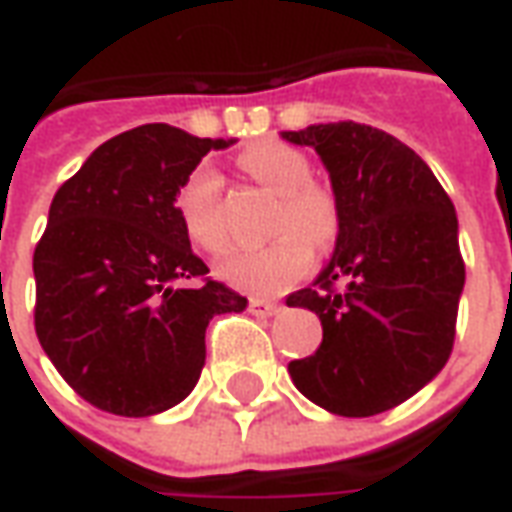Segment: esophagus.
<instances>
[{
    "mask_svg": "<svg viewBox=\"0 0 512 512\" xmlns=\"http://www.w3.org/2000/svg\"><path fill=\"white\" fill-rule=\"evenodd\" d=\"M282 310L277 301H268V299H252L249 301V312L252 315H260V318H271V315H277Z\"/></svg>",
    "mask_w": 512,
    "mask_h": 512,
    "instance_id": "1",
    "label": "esophagus"
}]
</instances>
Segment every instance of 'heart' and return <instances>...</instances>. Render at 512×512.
<instances>
[{"mask_svg": "<svg viewBox=\"0 0 512 512\" xmlns=\"http://www.w3.org/2000/svg\"><path fill=\"white\" fill-rule=\"evenodd\" d=\"M241 167L282 197L277 241L257 249H238L219 266V277L246 293H282L296 285L310 268L312 249H326L337 235V205L321 186L310 183V161L304 153L279 142H260L241 153ZM180 227L205 255H219L227 246L222 213V175L202 161L191 169L175 194Z\"/></svg>", "mask_w": 512, "mask_h": 512, "instance_id": "1", "label": "heart"}]
</instances>
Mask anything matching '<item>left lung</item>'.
<instances>
[{
    "label": "left lung",
    "mask_w": 512,
    "mask_h": 512,
    "mask_svg": "<svg viewBox=\"0 0 512 512\" xmlns=\"http://www.w3.org/2000/svg\"><path fill=\"white\" fill-rule=\"evenodd\" d=\"M282 139L321 156L337 205L329 263L285 299L321 318L323 340L288 373L329 414L373 417L450 359L466 279L458 216L428 164L386 131L318 123Z\"/></svg>",
    "instance_id": "1"
}]
</instances>
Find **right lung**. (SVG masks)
<instances>
[{"instance_id": "1", "label": "right lung", "mask_w": 512, "mask_h": 512, "mask_svg": "<svg viewBox=\"0 0 512 512\" xmlns=\"http://www.w3.org/2000/svg\"><path fill=\"white\" fill-rule=\"evenodd\" d=\"M200 139L147 123L95 147L54 194L35 246V332L60 376L101 411L153 417L178 406L205 365L213 315L246 299L205 279L175 194L211 150Z\"/></svg>"}]
</instances>
